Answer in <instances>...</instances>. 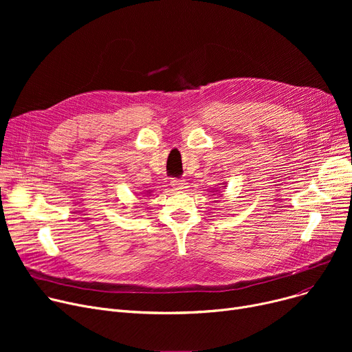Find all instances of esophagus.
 Masks as SVG:
<instances>
[{
  "instance_id": "34e87169",
  "label": "esophagus",
  "mask_w": 352,
  "mask_h": 352,
  "mask_svg": "<svg viewBox=\"0 0 352 352\" xmlns=\"http://www.w3.org/2000/svg\"><path fill=\"white\" fill-rule=\"evenodd\" d=\"M171 186H173L175 190H178V191H184V190H186V188L188 187V184H187L186 179H173V181H171Z\"/></svg>"
}]
</instances>
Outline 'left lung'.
<instances>
[{
	"label": "left lung",
	"instance_id": "1",
	"mask_svg": "<svg viewBox=\"0 0 352 352\" xmlns=\"http://www.w3.org/2000/svg\"><path fill=\"white\" fill-rule=\"evenodd\" d=\"M219 188H221V187H219Z\"/></svg>",
	"mask_w": 352,
	"mask_h": 352
}]
</instances>
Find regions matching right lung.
<instances>
[{"label": "right lung", "mask_w": 352, "mask_h": 352, "mask_svg": "<svg viewBox=\"0 0 352 352\" xmlns=\"http://www.w3.org/2000/svg\"><path fill=\"white\" fill-rule=\"evenodd\" d=\"M145 195H151V190H146V191H145Z\"/></svg>", "instance_id": "obj_1"}]
</instances>
